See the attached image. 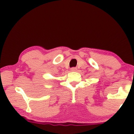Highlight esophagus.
I'll use <instances>...</instances> for the list:
<instances>
[{"instance_id":"esophagus-1","label":"esophagus","mask_w":134,"mask_h":134,"mask_svg":"<svg viewBox=\"0 0 134 134\" xmlns=\"http://www.w3.org/2000/svg\"><path fill=\"white\" fill-rule=\"evenodd\" d=\"M70 70H71V71H73V72L76 71L77 68H76V67H72V68L70 69Z\"/></svg>"}]
</instances>
